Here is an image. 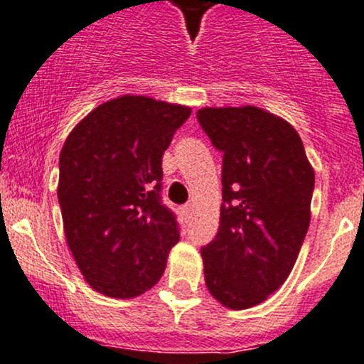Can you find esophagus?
<instances>
[{
	"mask_svg": "<svg viewBox=\"0 0 364 364\" xmlns=\"http://www.w3.org/2000/svg\"><path fill=\"white\" fill-rule=\"evenodd\" d=\"M181 212H182V215L186 217V219H189L191 213H193V207H191V205H186V207L181 208Z\"/></svg>",
	"mask_w": 364,
	"mask_h": 364,
	"instance_id": "34e87169",
	"label": "esophagus"
}]
</instances>
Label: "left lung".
Wrapping results in <instances>:
<instances>
[{
    "instance_id": "8db88e82",
    "label": "left lung",
    "mask_w": 364,
    "mask_h": 364,
    "mask_svg": "<svg viewBox=\"0 0 364 364\" xmlns=\"http://www.w3.org/2000/svg\"><path fill=\"white\" fill-rule=\"evenodd\" d=\"M196 115L224 154L219 231L201 249L205 284L220 305L245 310L289 277L309 230L316 175L286 119L254 105L205 107Z\"/></svg>"
}]
</instances>
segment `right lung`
<instances>
[{"label": "right lung", "instance_id": "right-lung-1", "mask_svg": "<svg viewBox=\"0 0 364 364\" xmlns=\"http://www.w3.org/2000/svg\"><path fill=\"white\" fill-rule=\"evenodd\" d=\"M191 108L122 95L89 112L59 156L58 198L66 242L89 286L110 298L151 289L178 242L159 201L163 154Z\"/></svg>", "mask_w": 364, "mask_h": 364}]
</instances>
